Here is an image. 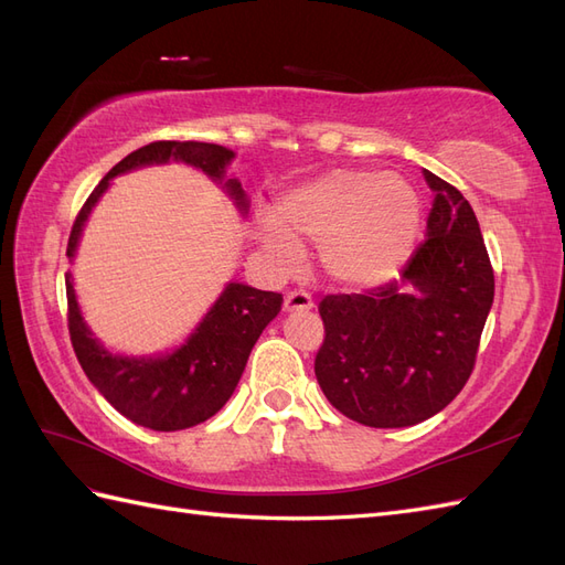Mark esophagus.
I'll return each mask as SVG.
<instances>
[{
  "mask_svg": "<svg viewBox=\"0 0 565 565\" xmlns=\"http://www.w3.org/2000/svg\"><path fill=\"white\" fill-rule=\"evenodd\" d=\"M282 309H285V313H306L313 309V299L299 289V292H289L285 297Z\"/></svg>",
  "mask_w": 565,
  "mask_h": 565,
  "instance_id": "34e87169",
  "label": "esophagus"
}]
</instances>
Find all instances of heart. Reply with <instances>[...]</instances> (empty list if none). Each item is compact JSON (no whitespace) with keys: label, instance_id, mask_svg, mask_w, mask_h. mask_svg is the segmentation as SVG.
Here are the masks:
<instances>
[{"label":"heart","instance_id":"b5f03b06","mask_svg":"<svg viewBox=\"0 0 565 565\" xmlns=\"http://www.w3.org/2000/svg\"><path fill=\"white\" fill-rule=\"evenodd\" d=\"M276 224L256 237L280 268L299 259V243H318V264L334 285L372 289L393 280L415 252L422 202L415 185L393 172L330 169L276 200Z\"/></svg>","mask_w":565,"mask_h":565}]
</instances>
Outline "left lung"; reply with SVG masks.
Returning a JSON list of instances; mask_svg holds the SVG:
<instances>
[{
	"mask_svg": "<svg viewBox=\"0 0 565 565\" xmlns=\"http://www.w3.org/2000/svg\"><path fill=\"white\" fill-rule=\"evenodd\" d=\"M434 191L426 235L401 278L320 301L318 384L341 415L403 429L465 388L494 299L481 226L455 185L422 169Z\"/></svg>",
	"mask_w": 565,
	"mask_h": 565,
	"instance_id": "8db88e82",
	"label": "left lung"
}]
</instances>
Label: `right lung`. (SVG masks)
Returning <instances> with one entry per match:
<instances>
[{"instance_id": "right-lung-1", "label": "right lung", "mask_w": 565, "mask_h": 565, "mask_svg": "<svg viewBox=\"0 0 565 565\" xmlns=\"http://www.w3.org/2000/svg\"><path fill=\"white\" fill-rule=\"evenodd\" d=\"M233 160L235 152L231 148L198 141H158L129 152L100 179L82 207L67 241V262L75 264L82 233L113 179L134 169L169 162L200 169L245 218L249 198L241 181L226 177ZM65 292L67 328L84 374L119 415L152 431L191 429L216 415L241 382L256 339L282 306V297L276 292L231 280L179 347L152 355H129L110 351L84 320L73 270L65 273Z\"/></svg>"}]
</instances>
